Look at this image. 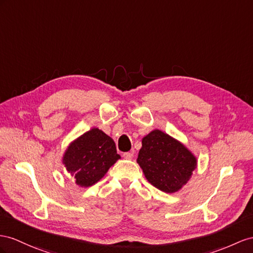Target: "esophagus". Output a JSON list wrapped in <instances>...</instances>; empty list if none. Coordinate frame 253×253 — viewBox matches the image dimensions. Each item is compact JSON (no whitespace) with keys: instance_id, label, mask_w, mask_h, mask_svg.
<instances>
[{"instance_id":"esophagus-1","label":"esophagus","mask_w":253,"mask_h":253,"mask_svg":"<svg viewBox=\"0 0 253 253\" xmlns=\"http://www.w3.org/2000/svg\"><path fill=\"white\" fill-rule=\"evenodd\" d=\"M123 157H124L125 159H131L133 157V153L132 152H126L123 154Z\"/></svg>"}]
</instances>
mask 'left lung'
I'll use <instances>...</instances> for the list:
<instances>
[{
  "label": "left lung",
  "mask_w": 253,
  "mask_h": 253,
  "mask_svg": "<svg viewBox=\"0 0 253 253\" xmlns=\"http://www.w3.org/2000/svg\"><path fill=\"white\" fill-rule=\"evenodd\" d=\"M137 163L148 182L167 193L182 188L197 167L191 152L158 129L142 139Z\"/></svg>",
  "instance_id": "1"
}]
</instances>
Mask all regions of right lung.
Here are the masks:
<instances>
[{"mask_svg": "<svg viewBox=\"0 0 253 253\" xmlns=\"http://www.w3.org/2000/svg\"><path fill=\"white\" fill-rule=\"evenodd\" d=\"M120 158L114 141L98 128H93L68 146L63 163L77 185L89 187L101 179Z\"/></svg>", "mask_w": 253, "mask_h": 253, "instance_id": "1", "label": "right lung"}]
</instances>
